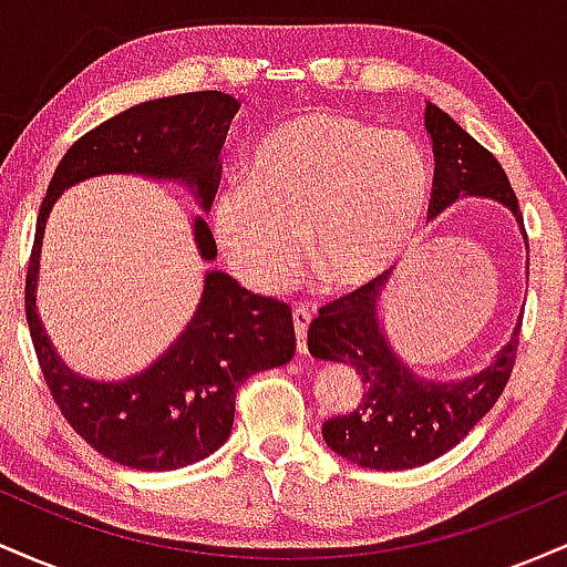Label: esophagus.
<instances>
[{"instance_id":"34e87169","label":"esophagus","mask_w":567,"mask_h":567,"mask_svg":"<svg viewBox=\"0 0 567 567\" xmlns=\"http://www.w3.org/2000/svg\"><path fill=\"white\" fill-rule=\"evenodd\" d=\"M292 324H296V338H298V351H306V330H309L311 324V309L309 306L298 303L292 306Z\"/></svg>"}]
</instances>
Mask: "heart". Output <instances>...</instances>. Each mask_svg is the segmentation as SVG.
<instances>
[{"instance_id": "1", "label": "heart", "mask_w": 567, "mask_h": 567, "mask_svg": "<svg viewBox=\"0 0 567 567\" xmlns=\"http://www.w3.org/2000/svg\"><path fill=\"white\" fill-rule=\"evenodd\" d=\"M247 184L213 205V234L239 277L277 290L311 266L333 288L386 271L419 229L429 165L419 143L354 116L315 109L264 133L247 154Z\"/></svg>"}]
</instances>
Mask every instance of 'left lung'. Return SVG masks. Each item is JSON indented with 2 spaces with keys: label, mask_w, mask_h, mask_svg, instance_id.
Segmentation results:
<instances>
[{
  "label": "left lung",
  "mask_w": 567,
  "mask_h": 567,
  "mask_svg": "<svg viewBox=\"0 0 567 567\" xmlns=\"http://www.w3.org/2000/svg\"><path fill=\"white\" fill-rule=\"evenodd\" d=\"M426 130L434 148L429 213L437 216L458 197L480 194L509 207L523 226L517 194L498 159L432 103H426ZM383 282L386 275H379L349 296L322 306L309 324V351L317 360L347 362L362 379L357 408L322 424L324 442L351 464L396 472L440 458L496 405L517 360L523 320L496 362L477 375L464 381H424L396 360L381 333Z\"/></svg>",
  "instance_id": "8db88e82"
}]
</instances>
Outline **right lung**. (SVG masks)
<instances>
[{"label":"right lung","instance_id":"obj_1","mask_svg":"<svg viewBox=\"0 0 567 567\" xmlns=\"http://www.w3.org/2000/svg\"><path fill=\"white\" fill-rule=\"evenodd\" d=\"M237 109V97L220 90L127 109L84 133L63 154L39 207L25 271V320L39 368L71 429L130 470L171 472L218 451L231 434L239 386L296 354L292 311L277 298L239 288L224 271H210L194 320L152 368L120 383L87 381L58 360L37 315L44 224L63 188L103 173L184 181L202 210H210L220 181L218 154ZM194 239L202 258L213 261L216 239L202 218L194 220Z\"/></svg>","mask_w":567,"mask_h":567}]
</instances>
